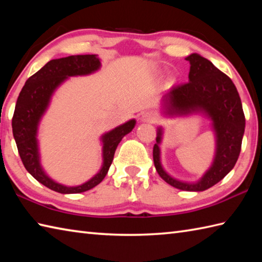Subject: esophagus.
<instances>
[{"label":"esophagus","instance_id":"esophagus-1","mask_svg":"<svg viewBox=\"0 0 262 262\" xmlns=\"http://www.w3.org/2000/svg\"><path fill=\"white\" fill-rule=\"evenodd\" d=\"M141 120L143 122H151V124H152V122L157 121V115L152 111L144 112V114H143L142 117H141Z\"/></svg>","mask_w":262,"mask_h":262}]
</instances>
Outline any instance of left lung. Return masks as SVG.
Returning a JSON list of instances; mask_svg holds the SVG:
<instances>
[{
	"label": "left lung",
	"instance_id": "8db88e82",
	"mask_svg": "<svg viewBox=\"0 0 262 262\" xmlns=\"http://www.w3.org/2000/svg\"><path fill=\"white\" fill-rule=\"evenodd\" d=\"M185 60L191 64L188 83L172 87L163 95L162 114L167 117L202 115L211 120L216 138L213 160L196 182H183L170 176L161 163L163 128L158 127L153 161L158 173L169 185L182 191L202 192L216 185L234 168L242 145L245 117L238 92L228 76L198 53Z\"/></svg>",
	"mask_w": 262,
	"mask_h": 262
}]
</instances>
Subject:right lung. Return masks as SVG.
<instances>
[{
  "label": "right lung",
  "instance_id": "add662e5",
  "mask_svg": "<svg viewBox=\"0 0 262 262\" xmlns=\"http://www.w3.org/2000/svg\"><path fill=\"white\" fill-rule=\"evenodd\" d=\"M100 68L101 60L96 54L70 55L51 60L27 79L15 104L12 132L25 168L36 181L61 194L83 193L99 185L109 170L118 144L136 125V120L130 119L101 136L102 166L93 177L80 185L66 186L45 172L40 165L37 135L39 122L49 109L53 94L69 77L87 76Z\"/></svg>",
  "mask_w": 262,
  "mask_h": 262
}]
</instances>
